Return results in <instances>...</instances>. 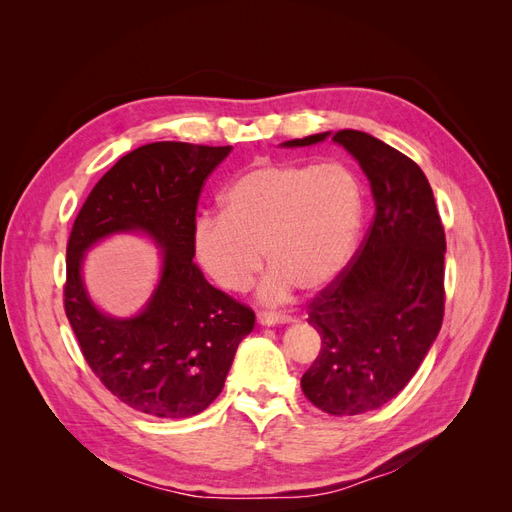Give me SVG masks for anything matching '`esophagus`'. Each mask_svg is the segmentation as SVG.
<instances>
[{
  "label": "esophagus",
  "instance_id": "1",
  "mask_svg": "<svg viewBox=\"0 0 512 512\" xmlns=\"http://www.w3.org/2000/svg\"><path fill=\"white\" fill-rule=\"evenodd\" d=\"M258 322L265 324V327H275V324H290L292 318L286 314H269V312H258Z\"/></svg>",
  "mask_w": 512,
  "mask_h": 512
}]
</instances>
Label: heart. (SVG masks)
I'll return each mask as SVG.
<instances>
[{
	"mask_svg": "<svg viewBox=\"0 0 512 512\" xmlns=\"http://www.w3.org/2000/svg\"><path fill=\"white\" fill-rule=\"evenodd\" d=\"M224 213L194 224L200 265L228 292L252 286L262 252L273 267L258 297L282 303L294 288L318 292L346 271L363 226V188L342 164L262 162L235 177Z\"/></svg>",
	"mask_w": 512,
	"mask_h": 512,
	"instance_id": "b5f03b06",
	"label": "heart"
}]
</instances>
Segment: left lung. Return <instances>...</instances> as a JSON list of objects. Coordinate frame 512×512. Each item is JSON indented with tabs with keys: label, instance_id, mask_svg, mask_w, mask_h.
<instances>
[{
	"label": "left lung",
	"instance_id": "8db88e82",
	"mask_svg": "<svg viewBox=\"0 0 512 512\" xmlns=\"http://www.w3.org/2000/svg\"><path fill=\"white\" fill-rule=\"evenodd\" d=\"M331 132L282 143L307 147ZM331 141L359 162L376 213L359 252L309 303L322 348L301 389L316 408L354 416L391 401L412 380L442 327L446 239L425 173L380 138L339 130Z\"/></svg>",
	"mask_w": 512,
	"mask_h": 512
}]
</instances>
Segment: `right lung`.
<instances>
[{"label": "right lung", "mask_w": 512, "mask_h": 512, "mask_svg": "<svg viewBox=\"0 0 512 512\" xmlns=\"http://www.w3.org/2000/svg\"><path fill=\"white\" fill-rule=\"evenodd\" d=\"M232 147L149 143L123 156L76 215L66 252L64 307L87 365L136 412L188 418L224 389L256 316L213 288L194 258L198 196ZM119 231H143L163 250L159 286L136 317H108L88 299L84 254Z\"/></svg>", "instance_id": "obj_1"}]
</instances>
